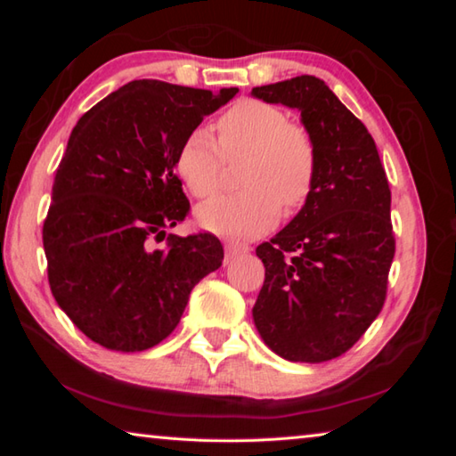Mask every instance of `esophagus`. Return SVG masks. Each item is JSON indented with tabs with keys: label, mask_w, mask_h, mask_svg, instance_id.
<instances>
[{
	"label": "esophagus",
	"mask_w": 456,
	"mask_h": 456,
	"mask_svg": "<svg viewBox=\"0 0 456 456\" xmlns=\"http://www.w3.org/2000/svg\"><path fill=\"white\" fill-rule=\"evenodd\" d=\"M225 251H227V257H235V256H239V253L249 251V245L237 243V241H227L225 243Z\"/></svg>",
	"instance_id": "1"
}]
</instances>
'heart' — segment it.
I'll return each instance as SVG.
<instances>
[{
    "mask_svg": "<svg viewBox=\"0 0 456 456\" xmlns=\"http://www.w3.org/2000/svg\"><path fill=\"white\" fill-rule=\"evenodd\" d=\"M219 144L199 126L184 136L176 154V173L192 195L203 199L219 184L223 160L245 159L243 192L221 195L197 209V223L229 239L257 237L288 211L302 207L315 183L318 154L310 133L291 125L288 114L259 100H241L217 122Z\"/></svg>",
    "mask_w": 456,
    "mask_h": 456,
    "instance_id": "b5f03b06",
    "label": "heart"
}]
</instances>
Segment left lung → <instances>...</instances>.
Listing matches in <instances>:
<instances>
[{"label":"left lung","instance_id":"8db88e82","mask_svg":"<svg viewBox=\"0 0 456 456\" xmlns=\"http://www.w3.org/2000/svg\"><path fill=\"white\" fill-rule=\"evenodd\" d=\"M251 96L299 110L318 154L304 207L256 249L265 281L253 322L277 356L318 364L350 350L384 305L395 259L388 179L368 128L323 80L296 76Z\"/></svg>","mask_w":456,"mask_h":456}]
</instances>
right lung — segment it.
<instances>
[{"label":"right lung","instance_id":"add662e5","mask_svg":"<svg viewBox=\"0 0 456 456\" xmlns=\"http://www.w3.org/2000/svg\"><path fill=\"white\" fill-rule=\"evenodd\" d=\"M237 92L133 80L74 126L42 237L53 297L92 342L152 348L221 267L223 245L209 233L171 235L168 249H152V239L189 213L175 175L184 136Z\"/></svg>","mask_w":456,"mask_h":456}]
</instances>
